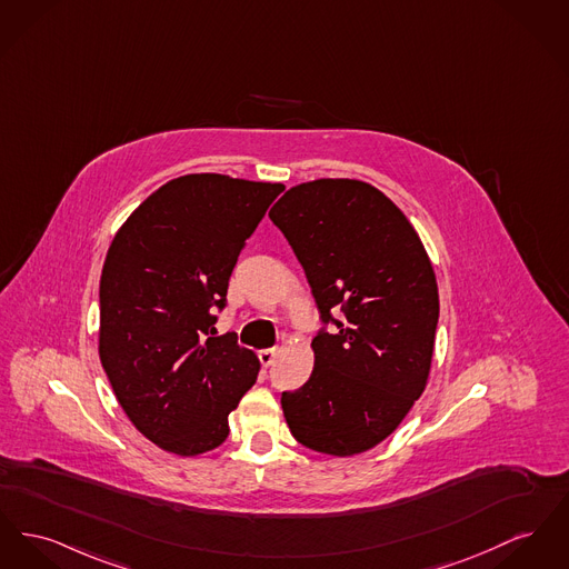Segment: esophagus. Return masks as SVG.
Instances as JSON below:
<instances>
[{
	"instance_id": "1",
	"label": "esophagus",
	"mask_w": 569,
	"mask_h": 569,
	"mask_svg": "<svg viewBox=\"0 0 569 569\" xmlns=\"http://www.w3.org/2000/svg\"><path fill=\"white\" fill-rule=\"evenodd\" d=\"M258 357H260V363H262L264 368H268V366H272L274 359H277V348H264V350L258 352Z\"/></svg>"
}]
</instances>
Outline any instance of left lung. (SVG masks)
<instances>
[{"label":"left lung","mask_w":569,"mask_h":569,"mask_svg":"<svg viewBox=\"0 0 569 569\" xmlns=\"http://www.w3.org/2000/svg\"><path fill=\"white\" fill-rule=\"evenodd\" d=\"M268 217L301 262L325 322L311 341L309 380L281 393L290 432L320 453H363L426 389L438 325L435 268L400 208L361 180L302 182ZM339 310L345 316L335 319Z\"/></svg>","instance_id":"1"}]
</instances>
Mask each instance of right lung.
I'll return each instance as SVG.
<instances>
[{"instance_id": "1", "label": "right lung", "mask_w": 569, "mask_h": 569, "mask_svg": "<svg viewBox=\"0 0 569 569\" xmlns=\"http://www.w3.org/2000/svg\"><path fill=\"white\" fill-rule=\"evenodd\" d=\"M286 187L221 173L169 180L113 238L101 274L99 355L134 428L178 456L219 447L260 361L212 337L244 240Z\"/></svg>"}]
</instances>
